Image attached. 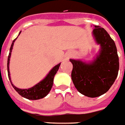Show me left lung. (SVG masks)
<instances>
[{
	"label": "left lung",
	"mask_w": 125,
	"mask_h": 125,
	"mask_svg": "<svg viewBox=\"0 0 125 125\" xmlns=\"http://www.w3.org/2000/svg\"><path fill=\"white\" fill-rule=\"evenodd\" d=\"M96 41L101 46L99 55L91 63L70 59L73 64L72 79L78 91L91 98L107 92L118 75L119 57L117 48L105 30L95 25L93 31Z\"/></svg>",
	"instance_id": "obj_1"
}]
</instances>
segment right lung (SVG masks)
I'll return each mask as SVG.
<instances>
[{"instance_id":"obj_1","label":"right lung","mask_w":125,"mask_h":125,"mask_svg":"<svg viewBox=\"0 0 125 125\" xmlns=\"http://www.w3.org/2000/svg\"><path fill=\"white\" fill-rule=\"evenodd\" d=\"M16 40L14 39L13 40V43L11 44V48H10V52L9 53L8 58V77H9V80L11 82V85L13 87V88L16 91V92L19 94L20 95H21V96L29 100H39V99L43 98L45 96H46L49 92L51 90L52 87L53 85V78L54 76L56 74L57 72L58 71L59 68L61 64L56 65L55 67H53L52 70L49 72V73L47 75L45 79H43L42 81L37 83L36 85H34V87H31V88L28 89H18L14 85H13L11 83V79H10V73H9V59H10V57H11V50L13 49V46L14 44V42H15V40Z\"/></svg>"}]
</instances>
